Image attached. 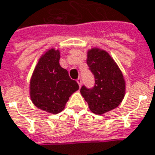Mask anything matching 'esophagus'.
I'll use <instances>...</instances> for the list:
<instances>
[{
  "mask_svg": "<svg viewBox=\"0 0 155 155\" xmlns=\"http://www.w3.org/2000/svg\"><path fill=\"white\" fill-rule=\"evenodd\" d=\"M77 82H78V84L79 85V87H81V86H82V79H81L80 78H78L77 79Z\"/></svg>",
  "mask_w": 155,
  "mask_h": 155,
  "instance_id": "34e87169",
  "label": "esophagus"
}]
</instances>
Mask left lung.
Listing matches in <instances>:
<instances>
[{"instance_id": "1", "label": "left lung", "mask_w": 155, "mask_h": 155, "mask_svg": "<svg viewBox=\"0 0 155 155\" xmlns=\"http://www.w3.org/2000/svg\"><path fill=\"white\" fill-rule=\"evenodd\" d=\"M87 64L95 83L92 89L83 86L80 92L90 111L101 115L116 108L125 94V81L117 63L107 51L93 48L87 53Z\"/></svg>"}]
</instances>
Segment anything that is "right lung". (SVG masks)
<instances>
[{
	"label": "right lung",
	"mask_w": 155,
	"mask_h": 155,
	"mask_svg": "<svg viewBox=\"0 0 155 155\" xmlns=\"http://www.w3.org/2000/svg\"><path fill=\"white\" fill-rule=\"evenodd\" d=\"M60 50L50 48L39 59L30 81V95L37 108L56 114L64 110L69 97L79 89L60 65Z\"/></svg>",
	"instance_id": "add662e5"
}]
</instances>
